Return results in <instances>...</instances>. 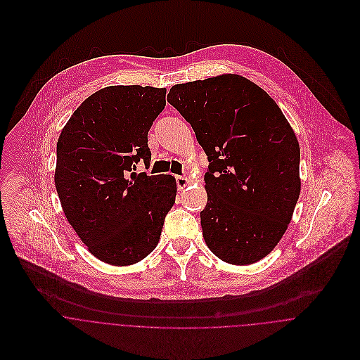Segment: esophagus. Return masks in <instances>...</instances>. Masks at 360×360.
<instances>
[{"instance_id": "obj_1", "label": "esophagus", "mask_w": 360, "mask_h": 360, "mask_svg": "<svg viewBox=\"0 0 360 360\" xmlns=\"http://www.w3.org/2000/svg\"><path fill=\"white\" fill-rule=\"evenodd\" d=\"M176 183H177L179 191H181V190H184V188L190 184V179H187V177H184V176H177V177H176Z\"/></svg>"}]
</instances>
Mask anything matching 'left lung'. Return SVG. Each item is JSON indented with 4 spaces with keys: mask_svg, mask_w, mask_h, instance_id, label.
I'll use <instances>...</instances> for the list:
<instances>
[{
    "mask_svg": "<svg viewBox=\"0 0 360 360\" xmlns=\"http://www.w3.org/2000/svg\"><path fill=\"white\" fill-rule=\"evenodd\" d=\"M167 103L191 124L209 160L201 212L207 248L231 264L269 255L301 193L300 144L281 109L231 73L176 84Z\"/></svg>",
    "mask_w": 360,
    "mask_h": 360,
    "instance_id": "1",
    "label": "left lung"
}]
</instances>
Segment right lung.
I'll list each match as a JSON object with an SVG mask.
<instances>
[{
  "mask_svg": "<svg viewBox=\"0 0 360 360\" xmlns=\"http://www.w3.org/2000/svg\"><path fill=\"white\" fill-rule=\"evenodd\" d=\"M166 89L109 86L73 112L56 143L55 187L63 213L89 251L113 266L150 255L176 200L170 174L136 173L151 162L148 131Z\"/></svg>",
  "mask_w": 360,
  "mask_h": 360,
  "instance_id": "obj_1",
  "label": "right lung"
}]
</instances>
